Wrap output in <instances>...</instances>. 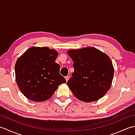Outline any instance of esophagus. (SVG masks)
Here are the masks:
<instances>
[{
    "mask_svg": "<svg viewBox=\"0 0 135 135\" xmlns=\"http://www.w3.org/2000/svg\"><path fill=\"white\" fill-rule=\"evenodd\" d=\"M65 79H66V81L67 82V81L68 80V79H70V76H67L65 77Z\"/></svg>",
    "mask_w": 135,
    "mask_h": 135,
    "instance_id": "esophagus-1",
    "label": "esophagus"
}]
</instances>
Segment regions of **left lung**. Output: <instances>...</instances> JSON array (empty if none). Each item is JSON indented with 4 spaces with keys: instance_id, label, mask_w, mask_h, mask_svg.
<instances>
[{
    "instance_id": "left-lung-1",
    "label": "left lung",
    "mask_w": 135,
    "mask_h": 135,
    "mask_svg": "<svg viewBox=\"0 0 135 135\" xmlns=\"http://www.w3.org/2000/svg\"><path fill=\"white\" fill-rule=\"evenodd\" d=\"M68 54L74 61V72L67 84L74 95L86 102L101 98L110 89L113 78L110 57L94 47L70 50Z\"/></svg>"
}]
</instances>
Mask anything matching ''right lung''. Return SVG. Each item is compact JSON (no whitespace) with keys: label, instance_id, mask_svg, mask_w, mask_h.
<instances>
[{"label":"right lung","instance_id":"add662e5","mask_svg":"<svg viewBox=\"0 0 135 135\" xmlns=\"http://www.w3.org/2000/svg\"><path fill=\"white\" fill-rule=\"evenodd\" d=\"M58 53L48 47H31L18 59L15 65L19 89L27 98L36 102L49 99L62 83L60 65L55 60Z\"/></svg>","mask_w":135,"mask_h":135}]
</instances>
